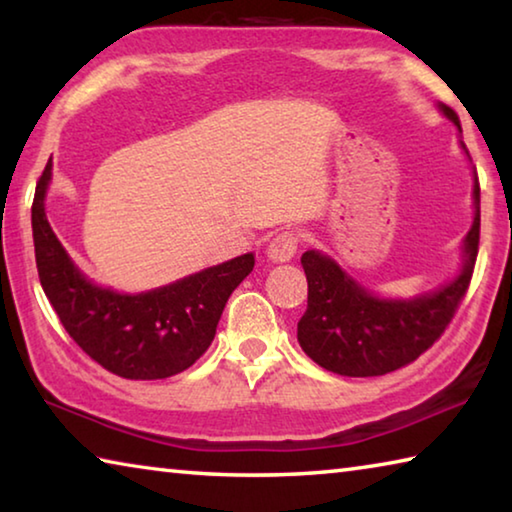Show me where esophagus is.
I'll list each match as a JSON object with an SVG mask.
<instances>
[{
	"mask_svg": "<svg viewBox=\"0 0 512 512\" xmlns=\"http://www.w3.org/2000/svg\"><path fill=\"white\" fill-rule=\"evenodd\" d=\"M298 253V237L293 232H280V235L271 239V244L266 248V257L273 264L291 262L293 255Z\"/></svg>",
	"mask_w": 512,
	"mask_h": 512,
	"instance_id": "34e87169",
	"label": "esophagus"
}]
</instances>
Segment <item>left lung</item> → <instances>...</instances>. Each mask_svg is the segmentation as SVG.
I'll use <instances>...</instances> for the list:
<instances>
[{
  "label": "left lung",
  "mask_w": 512,
  "mask_h": 512,
  "mask_svg": "<svg viewBox=\"0 0 512 512\" xmlns=\"http://www.w3.org/2000/svg\"><path fill=\"white\" fill-rule=\"evenodd\" d=\"M438 110L461 135L456 112L445 103H438ZM458 144L470 160L463 140ZM472 180L474 221L461 244V266L436 289L409 298L379 296L332 255L320 250L302 253L309 296L305 316L298 323V343L309 359L343 377H377L406 366L431 348L465 296L479 253L481 192L474 167Z\"/></svg>",
  "instance_id": "1"
}]
</instances>
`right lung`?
Wrapping results in <instances>:
<instances>
[{
    "label": "right lung",
    "instance_id": "obj_1",
    "mask_svg": "<svg viewBox=\"0 0 512 512\" xmlns=\"http://www.w3.org/2000/svg\"><path fill=\"white\" fill-rule=\"evenodd\" d=\"M51 158L31 207L36 264L45 296L85 354L124 379H164L187 370L214 341L225 302L253 271L255 253L180 277L149 291L124 293L85 275L47 219Z\"/></svg>",
    "mask_w": 512,
    "mask_h": 512
}]
</instances>
